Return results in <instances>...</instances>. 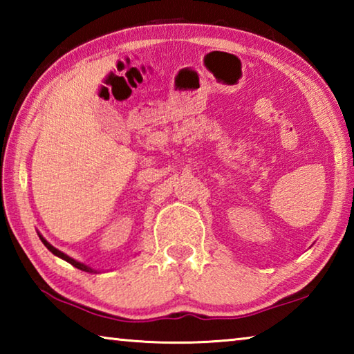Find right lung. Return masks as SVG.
<instances>
[{
    "label": "right lung",
    "instance_id": "add662e5",
    "mask_svg": "<svg viewBox=\"0 0 354 354\" xmlns=\"http://www.w3.org/2000/svg\"><path fill=\"white\" fill-rule=\"evenodd\" d=\"M39 237H40V241L44 242V245L45 247L51 251L53 254L55 256H57V257H61V259H64V261H67L68 263H71V266L73 267H76V268H80V270H82V272H87V273H98V270H93L92 267H88V266H86V263H82V262H80V261H76V259H73V257H70L68 254H65V253H62L61 250H57V248H55L53 247V245L46 241V239L40 234L39 232Z\"/></svg>",
    "mask_w": 354,
    "mask_h": 354
}]
</instances>
